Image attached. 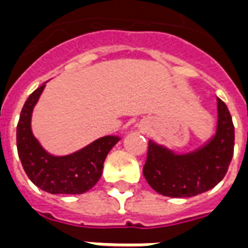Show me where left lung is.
Segmentation results:
<instances>
[{"instance_id":"8db88e82","label":"left lung","mask_w":248,"mask_h":248,"mask_svg":"<svg viewBox=\"0 0 248 248\" xmlns=\"http://www.w3.org/2000/svg\"><path fill=\"white\" fill-rule=\"evenodd\" d=\"M216 135L203 148L175 155L148 141L143 174L155 191L170 198H190L216 186L229 169L234 154V124L229 109L217 99Z\"/></svg>"}]
</instances>
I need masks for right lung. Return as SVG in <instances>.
Here are the masks:
<instances>
[{
  "label": "right lung",
  "mask_w": 248,
  "mask_h": 248,
  "mask_svg": "<svg viewBox=\"0 0 248 248\" xmlns=\"http://www.w3.org/2000/svg\"><path fill=\"white\" fill-rule=\"evenodd\" d=\"M44 87L43 84L28 96L20 111L16 126L19 158L28 178L41 190L50 194H83L97 183L105 157L120 138H100L67 156L48 154L31 131L32 110Z\"/></svg>",
  "instance_id": "add662e5"
}]
</instances>
